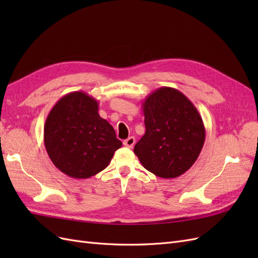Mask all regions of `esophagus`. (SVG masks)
Masks as SVG:
<instances>
[{
  "label": "esophagus",
  "mask_w": 258,
  "mask_h": 258,
  "mask_svg": "<svg viewBox=\"0 0 258 258\" xmlns=\"http://www.w3.org/2000/svg\"><path fill=\"white\" fill-rule=\"evenodd\" d=\"M135 143H136V139H135V138H132V137L128 138L127 140H124V141H123V145H124V146H127V147H129V148H132V147H134Z\"/></svg>",
  "instance_id": "1"
}]
</instances>
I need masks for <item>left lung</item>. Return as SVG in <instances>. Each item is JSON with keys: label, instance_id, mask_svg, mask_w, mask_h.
I'll return each mask as SVG.
<instances>
[{"label": "left lung", "instance_id": "1", "mask_svg": "<svg viewBox=\"0 0 258 258\" xmlns=\"http://www.w3.org/2000/svg\"><path fill=\"white\" fill-rule=\"evenodd\" d=\"M145 135L135 146L142 166L159 177L174 178L189 170L206 140L201 115L175 88L160 87L142 103Z\"/></svg>", "mask_w": 258, "mask_h": 258}]
</instances>
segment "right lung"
<instances>
[{"instance_id":"right-lung-1","label":"right lung","mask_w":258,"mask_h":258,"mask_svg":"<svg viewBox=\"0 0 258 258\" xmlns=\"http://www.w3.org/2000/svg\"><path fill=\"white\" fill-rule=\"evenodd\" d=\"M98 101L83 91L62 97L44 124V144L62 173L88 178L104 170L122 143L99 115Z\"/></svg>"}]
</instances>
